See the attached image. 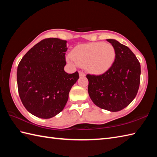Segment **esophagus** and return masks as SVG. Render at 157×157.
Here are the masks:
<instances>
[{"label":"esophagus","mask_w":157,"mask_h":157,"mask_svg":"<svg viewBox=\"0 0 157 157\" xmlns=\"http://www.w3.org/2000/svg\"><path fill=\"white\" fill-rule=\"evenodd\" d=\"M79 77H85L86 76V74L82 71H79Z\"/></svg>","instance_id":"1"}]
</instances>
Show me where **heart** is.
<instances>
[{
  "label": "heart",
  "mask_w": 157,
  "mask_h": 157,
  "mask_svg": "<svg viewBox=\"0 0 157 157\" xmlns=\"http://www.w3.org/2000/svg\"><path fill=\"white\" fill-rule=\"evenodd\" d=\"M115 59V51L109 43L94 42L81 44L67 56L68 61L85 67L90 73L102 74L111 67Z\"/></svg>",
  "instance_id": "1"
}]
</instances>
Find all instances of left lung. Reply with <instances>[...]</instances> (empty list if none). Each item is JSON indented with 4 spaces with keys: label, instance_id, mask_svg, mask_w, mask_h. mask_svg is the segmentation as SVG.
<instances>
[{
    "label": "left lung",
    "instance_id": "left-lung-1",
    "mask_svg": "<svg viewBox=\"0 0 157 157\" xmlns=\"http://www.w3.org/2000/svg\"><path fill=\"white\" fill-rule=\"evenodd\" d=\"M115 51L111 67L100 75L88 74V94L102 109L119 111L128 106L137 94L140 82V64L128 46L115 39H107Z\"/></svg>",
    "mask_w": 157,
    "mask_h": 157
}]
</instances>
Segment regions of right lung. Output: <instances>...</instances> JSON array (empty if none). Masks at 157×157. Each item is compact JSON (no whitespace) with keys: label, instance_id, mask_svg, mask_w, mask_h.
<instances>
[{"label":"right lung","instance_id":"right-lung-1","mask_svg":"<svg viewBox=\"0 0 157 157\" xmlns=\"http://www.w3.org/2000/svg\"><path fill=\"white\" fill-rule=\"evenodd\" d=\"M67 41L44 39L23 56L17 67L19 97L25 108L37 117L50 119L63 111L79 73L65 71Z\"/></svg>","mask_w":157,"mask_h":157}]
</instances>
